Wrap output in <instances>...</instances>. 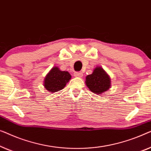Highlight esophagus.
<instances>
[{"label":"esophagus","instance_id":"obj_1","mask_svg":"<svg viewBox=\"0 0 151 151\" xmlns=\"http://www.w3.org/2000/svg\"><path fill=\"white\" fill-rule=\"evenodd\" d=\"M74 76H75V77H82L83 76V73H81V72H77V73H75V74H74Z\"/></svg>","mask_w":151,"mask_h":151}]
</instances>
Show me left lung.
I'll return each mask as SVG.
<instances>
[{"instance_id":"left-lung-1","label":"left lung","mask_w":151,"mask_h":151,"mask_svg":"<svg viewBox=\"0 0 151 151\" xmlns=\"http://www.w3.org/2000/svg\"><path fill=\"white\" fill-rule=\"evenodd\" d=\"M86 84L91 92L101 95L111 88V78L103 68L97 66L86 77Z\"/></svg>"}]
</instances>
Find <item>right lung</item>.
<instances>
[{"label":"right lung","mask_w":151,"mask_h":151,"mask_svg":"<svg viewBox=\"0 0 151 151\" xmlns=\"http://www.w3.org/2000/svg\"><path fill=\"white\" fill-rule=\"evenodd\" d=\"M68 72L62 71L57 66L52 67L46 75L44 81V86L50 93H55L63 90L67 83L71 79Z\"/></svg>","instance_id":"right-lung-1"}]
</instances>
